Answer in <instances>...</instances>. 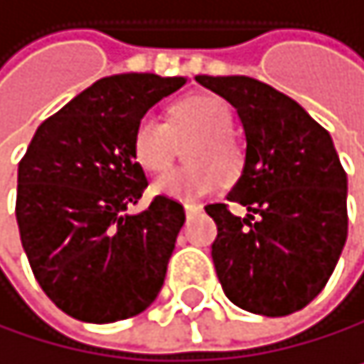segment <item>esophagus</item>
<instances>
[{
  "label": "esophagus",
  "mask_w": 364,
  "mask_h": 364,
  "mask_svg": "<svg viewBox=\"0 0 364 364\" xmlns=\"http://www.w3.org/2000/svg\"><path fill=\"white\" fill-rule=\"evenodd\" d=\"M199 210H202V206H197V204H184V213H186V217H193V215H197Z\"/></svg>",
  "instance_id": "34e87169"
}]
</instances>
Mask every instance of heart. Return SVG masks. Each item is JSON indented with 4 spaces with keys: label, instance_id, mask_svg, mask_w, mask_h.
I'll use <instances>...</instances> for the list:
<instances>
[{
    "label": "heart",
    "instance_id": "obj_1",
    "mask_svg": "<svg viewBox=\"0 0 364 364\" xmlns=\"http://www.w3.org/2000/svg\"><path fill=\"white\" fill-rule=\"evenodd\" d=\"M234 114L225 100L199 93L171 108L169 123L154 112L141 114L132 132V156L147 173L165 171L176 156L178 139H195L186 147L188 165L160 176L154 191L171 199H199L215 193L223 176L239 169L241 151L232 139Z\"/></svg>",
    "mask_w": 364,
    "mask_h": 364
}]
</instances>
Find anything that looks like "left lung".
<instances>
[{"label": "left lung", "instance_id": "8db88e82", "mask_svg": "<svg viewBox=\"0 0 364 364\" xmlns=\"http://www.w3.org/2000/svg\"><path fill=\"white\" fill-rule=\"evenodd\" d=\"M228 100L245 130V165L228 199L208 204L217 223L213 262L223 293L243 311L284 317L330 280L348 239V173L326 128L260 80L197 75Z\"/></svg>", "mask_w": 364, "mask_h": 364}]
</instances>
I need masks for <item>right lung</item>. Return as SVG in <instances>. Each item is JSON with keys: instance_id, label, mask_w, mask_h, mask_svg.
Listing matches in <instances>:
<instances>
[{"instance_id": "obj_1", "label": "right lung", "mask_w": 364, "mask_h": 364, "mask_svg": "<svg viewBox=\"0 0 364 364\" xmlns=\"http://www.w3.org/2000/svg\"><path fill=\"white\" fill-rule=\"evenodd\" d=\"M186 80L123 73L97 80L45 119L19 162L14 215L32 274L63 313L128 319L156 299L184 225V208L147 188L132 156L134 125Z\"/></svg>"}]
</instances>
